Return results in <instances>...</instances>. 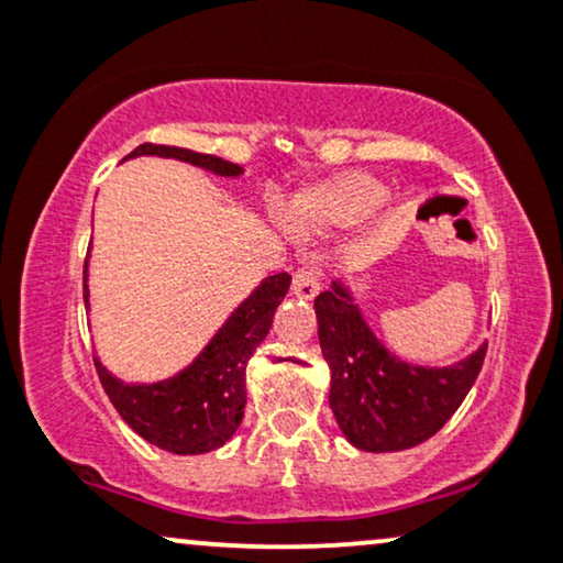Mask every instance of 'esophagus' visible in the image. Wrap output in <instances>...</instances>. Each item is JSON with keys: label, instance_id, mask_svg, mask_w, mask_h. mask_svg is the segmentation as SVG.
Masks as SVG:
<instances>
[{"label": "esophagus", "instance_id": "34e87169", "mask_svg": "<svg viewBox=\"0 0 563 563\" xmlns=\"http://www.w3.org/2000/svg\"><path fill=\"white\" fill-rule=\"evenodd\" d=\"M291 291H295L299 299H316L320 291V279L312 272H308V268H299L295 279H291Z\"/></svg>", "mask_w": 563, "mask_h": 563}]
</instances>
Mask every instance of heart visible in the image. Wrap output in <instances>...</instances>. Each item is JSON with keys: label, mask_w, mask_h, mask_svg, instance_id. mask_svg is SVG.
<instances>
[{"label": "heart", "mask_w": 563, "mask_h": 563, "mask_svg": "<svg viewBox=\"0 0 563 563\" xmlns=\"http://www.w3.org/2000/svg\"><path fill=\"white\" fill-rule=\"evenodd\" d=\"M388 199V186L364 170H344L305 186L289 201L287 219L297 232H335L362 224Z\"/></svg>", "instance_id": "1"}]
</instances>
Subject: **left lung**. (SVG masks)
<instances>
[{
    "mask_svg": "<svg viewBox=\"0 0 563 563\" xmlns=\"http://www.w3.org/2000/svg\"><path fill=\"white\" fill-rule=\"evenodd\" d=\"M320 352L331 369L328 404L356 450L398 452L448 424L476 383L486 344L448 367L400 360L372 331L346 279L316 299Z\"/></svg>",
    "mask_w": 563,
    "mask_h": 563,
    "instance_id": "obj_1",
    "label": "left lung"
}]
</instances>
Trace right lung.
<instances>
[{"mask_svg": "<svg viewBox=\"0 0 563 563\" xmlns=\"http://www.w3.org/2000/svg\"><path fill=\"white\" fill-rule=\"evenodd\" d=\"M147 155L180 159L222 178L243 175V167L230 159L167 144H139L123 159ZM87 279L90 253L85 261V308L90 310ZM289 282V274H274L261 282L184 369L157 383H126L115 377L100 356H95L100 383L121 419L142 440L175 455H201L230 442L243 421L247 360L268 335L274 312L287 297Z\"/></svg>", "mask_w": 563, "mask_h": 563, "instance_id": "1", "label": "right lung"}]
</instances>
